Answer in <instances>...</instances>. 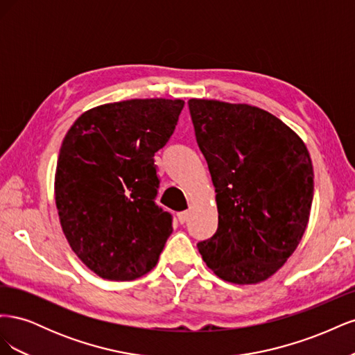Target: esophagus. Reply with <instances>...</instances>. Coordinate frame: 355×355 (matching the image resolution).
Returning a JSON list of instances; mask_svg holds the SVG:
<instances>
[{
  "instance_id": "1",
  "label": "esophagus",
  "mask_w": 355,
  "mask_h": 355,
  "mask_svg": "<svg viewBox=\"0 0 355 355\" xmlns=\"http://www.w3.org/2000/svg\"><path fill=\"white\" fill-rule=\"evenodd\" d=\"M178 219H179L180 223H185V222L189 219V211H188V210L179 211V213H178Z\"/></svg>"
}]
</instances>
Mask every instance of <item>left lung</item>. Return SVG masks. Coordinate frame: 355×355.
Returning a JSON list of instances; mask_svg holds the SVG:
<instances>
[{
  "mask_svg": "<svg viewBox=\"0 0 355 355\" xmlns=\"http://www.w3.org/2000/svg\"><path fill=\"white\" fill-rule=\"evenodd\" d=\"M197 144L216 191L218 231L198 243L225 282L257 284L302 240L314 197L306 145L272 114L245 103L189 99Z\"/></svg>",
  "mask_w": 355,
  "mask_h": 355,
  "instance_id": "obj_1",
  "label": "left lung"
}]
</instances>
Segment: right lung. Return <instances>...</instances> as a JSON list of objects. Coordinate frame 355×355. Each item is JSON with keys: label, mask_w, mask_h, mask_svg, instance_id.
Segmentation results:
<instances>
[{"label": "right lung", "mask_w": 355, "mask_h": 355, "mask_svg": "<svg viewBox=\"0 0 355 355\" xmlns=\"http://www.w3.org/2000/svg\"><path fill=\"white\" fill-rule=\"evenodd\" d=\"M185 102L130 99L83 112L63 139L55 200L78 259L105 280L148 274L173 232L155 206L154 154L173 135Z\"/></svg>", "instance_id": "add662e5"}]
</instances>
